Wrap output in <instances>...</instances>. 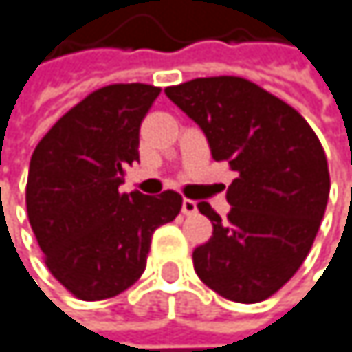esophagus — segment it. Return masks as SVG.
<instances>
[{
	"mask_svg": "<svg viewBox=\"0 0 352 352\" xmlns=\"http://www.w3.org/2000/svg\"><path fill=\"white\" fill-rule=\"evenodd\" d=\"M182 212H184V214H194V212H198V204H196L194 200L186 198L184 204H182Z\"/></svg>",
	"mask_w": 352,
	"mask_h": 352,
	"instance_id": "esophagus-1",
	"label": "esophagus"
}]
</instances>
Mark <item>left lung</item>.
Here are the masks:
<instances>
[{"label": "left lung", "instance_id": "8db88e82", "mask_svg": "<svg viewBox=\"0 0 352 352\" xmlns=\"http://www.w3.org/2000/svg\"><path fill=\"white\" fill-rule=\"evenodd\" d=\"M164 94L200 124L212 158L238 173L228 188V221L198 204L212 236L194 250V269L223 298L261 302L313 246L330 196L325 152L290 104L248 79H192Z\"/></svg>", "mask_w": 352, "mask_h": 352}]
</instances>
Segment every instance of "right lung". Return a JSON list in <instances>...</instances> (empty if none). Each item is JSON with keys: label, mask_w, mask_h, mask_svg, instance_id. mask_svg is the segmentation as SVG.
I'll return each instance as SVG.
<instances>
[{"label": "right lung", "mask_w": 352, "mask_h": 352, "mask_svg": "<svg viewBox=\"0 0 352 352\" xmlns=\"http://www.w3.org/2000/svg\"><path fill=\"white\" fill-rule=\"evenodd\" d=\"M160 87L116 83L72 106L37 144L27 212L54 278L81 300L131 288L146 269L152 234L182 210V196L120 194L140 162V124Z\"/></svg>", "instance_id": "add662e5"}]
</instances>
